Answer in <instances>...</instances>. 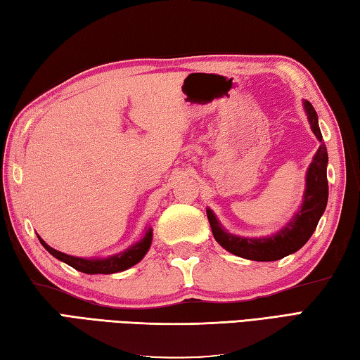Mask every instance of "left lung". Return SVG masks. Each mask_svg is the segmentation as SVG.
<instances>
[{"label": "left lung", "instance_id": "8db88e82", "mask_svg": "<svg viewBox=\"0 0 360 360\" xmlns=\"http://www.w3.org/2000/svg\"><path fill=\"white\" fill-rule=\"evenodd\" d=\"M307 117L315 136L323 141L320 127H318V116L315 108L310 101H304ZM328 150L324 142L316 150L314 161L307 171L306 179V193H304V202L301 210H297L295 218L291 219L281 232L266 238H241V236L230 235L224 232L221 224L216 219L212 210H207L210 226L213 230L214 240L221 246L238 257L255 262H274L283 257L296 252L304 244L309 241L311 233L315 232L321 214L328 205Z\"/></svg>", "mask_w": 360, "mask_h": 360}]
</instances>
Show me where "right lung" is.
<instances>
[{"mask_svg":"<svg viewBox=\"0 0 360 360\" xmlns=\"http://www.w3.org/2000/svg\"><path fill=\"white\" fill-rule=\"evenodd\" d=\"M39 241L42 243V246L49 250L53 257H56L58 260L64 262L67 264H70L72 268L81 271V273L112 274V273H119V271H125L128 268H131L133 264H136L142 257L147 254V250L150 248V243H152V230L148 229L144 235V238L134 244V246H131L130 249H127L125 252L108 257V259H103V260H86V259H79V257L67 255V254L59 252L56 249L50 248L49 244L40 238V236H39Z\"/></svg>","mask_w":360,"mask_h":360,"instance_id":"right-lung-1","label":"right lung"}]
</instances>
